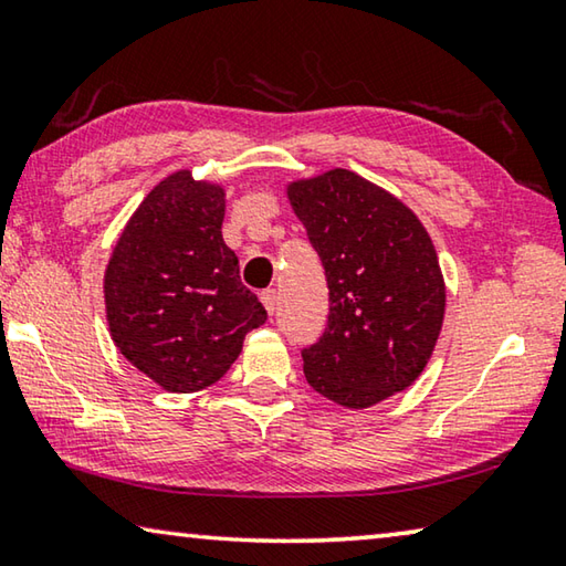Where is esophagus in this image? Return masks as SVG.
<instances>
[{"mask_svg":"<svg viewBox=\"0 0 566 566\" xmlns=\"http://www.w3.org/2000/svg\"><path fill=\"white\" fill-rule=\"evenodd\" d=\"M262 304H264V310L270 312V314H274L276 312V292L274 290H266V292H262Z\"/></svg>","mask_w":566,"mask_h":566,"instance_id":"1","label":"esophagus"}]
</instances>
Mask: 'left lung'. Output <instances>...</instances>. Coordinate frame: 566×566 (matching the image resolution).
<instances>
[{
	"label": "left lung",
	"instance_id": "obj_1",
	"mask_svg": "<svg viewBox=\"0 0 566 566\" xmlns=\"http://www.w3.org/2000/svg\"><path fill=\"white\" fill-rule=\"evenodd\" d=\"M327 272L329 322L302 352L314 391L369 409L409 389L432 359L444 324L447 284L421 219L349 169L286 181Z\"/></svg>",
	"mask_w": 566,
	"mask_h": 566
}]
</instances>
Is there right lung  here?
Segmentation results:
<instances>
[{
  "instance_id": "obj_1",
  "label": "right lung",
  "mask_w": 566,
  "mask_h": 566,
  "mask_svg": "<svg viewBox=\"0 0 566 566\" xmlns=\"http://www.w3.org/2000/svg\"><path fill=\"white\" fill-rule=\"evenodd\" d=\"M227 191L179 169L134 209L104 270L114 347L175 395L227 375L266 312L224 244Z\"/></svg>"
}]
</instances>
